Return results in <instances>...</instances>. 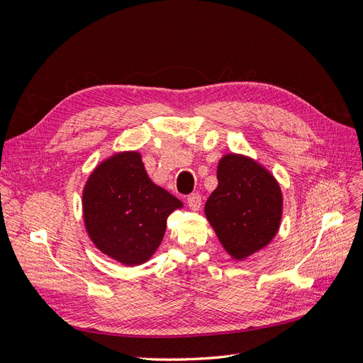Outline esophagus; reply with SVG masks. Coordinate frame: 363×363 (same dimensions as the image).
I'll list each match as a JSON object with an SVG mask.
<instances>
[{"label": "esophagus", "instance_id": "obj_1", "mask_svg": "<svg viewBox=\"0 0 363 363\" xmlns=\"http://www.w3.org/2000/svg\"><path fill=\"white\" fill-rule=\"evenodd\" d=\"M188 204L194 212H199L201 208V195L200 194H191L188 196Z\"/></svg>", "mask_w": 363, "mask_h": 363}]
</instances>
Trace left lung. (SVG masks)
I'll use <instances>...</instances> for the list:
<instances>
[{"label":"left lung","mask_w":363,"mask_h":363,"mask_svg":"<svg viewBox=\"0 0 363 363\" xmlns=\"http://www.w3.org/2000/svg\"><path fill=\"white\" fill-rule=\"evenodd\" d=\"M218 188L204 213L228 256L245 260L276 238L283 194L276 177L257 160L227 152L218 162Z\"/></svg>","instance_id":"obj_1"}]
</instances>
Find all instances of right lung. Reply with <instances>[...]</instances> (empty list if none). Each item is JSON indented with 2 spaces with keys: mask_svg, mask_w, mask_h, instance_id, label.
I'll return each mask as SVG.
<instances>
[{
  "mask_svg": "<svg viewBox=\"0 0 363 363\" xmlns=\"http://www.w3.org/2000/svg\"><path fill=\"white\" fill-rule=\"evenodd\" d=\"M82 206L94 245L125 267H138L155 255L168 216L183 203L151 182L139 151H119L87 177Z\"/></svg>",
  "mask_w": 363,
  "mask_h": 363,
  "instance_id": "obj_1",
  "label": "right lung"
}]
</instances>
